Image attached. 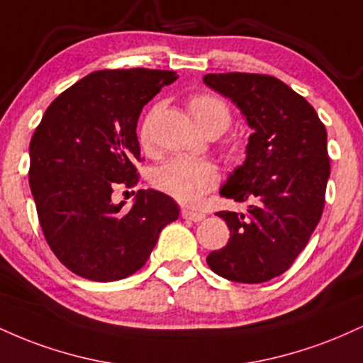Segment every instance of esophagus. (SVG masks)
I'll return each mask as SVG.
<instances>
[{
    "label": "esophagus",
    "mask_w": 363,
    "mask_h": 363,
    "mask_svg": "<svg viewBox=\"0 0 363 363\" xmlns=\"http://www.w3.org/2000/svg\"><path fill=\"white\" fill-rule=\"evenodd\" d=\"M181 216L184 220H191V222H201L203 218H205V213H201V211H194V210H181Z\"/></svg>",
    "instance_id": "1"
}]
</instances>
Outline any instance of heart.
<instances>
[{"instance_id": "heart-1", "label": "heart", "mask_w": 363, "mask_h": 363, "mask_svg": "<svg viewBox=\"0 0 363 363\" xmlns=\"http://www.w3.org/2000/svg\"><path fill=\"white\" fill-rule=\"evenodd\" d=\"M187 107L208 136L222 135L232 123L230 107L218 95L196 94L187 101ZM158 112L160 106L152 107L140 123L138 140L145 150L152 148L153 124ZM220 152L227 162H239L244 155L242 143L237 138L223 140ZM218 181V169L215 164L194 158H172L150 172V184L182 205H198L211 189H215Z\"/></svg>"}]
</instances>
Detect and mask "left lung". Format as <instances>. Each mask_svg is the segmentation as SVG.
Returning <instances> with one entry per match:
<instances>
[{
  "label": "left lung",
  "mask_w": 363,
  "mask_h": 363,
  "mask_svg": "<svg viewBox=\"0 0 363 363\" xmlns=\"http://www.w3.org/2000/svg\"><path fill=\"white\" fill-rule=\"evenodd\" d=\"M203 82L237 104L254 133L247 158L222 186L223 198L245 211H218L230 228L208 266L230 281L262 283L280 277L306 249L324 210L328 135L302 95L269 74H205Z\"/></svg>",
  "instance_id": "obj_1"
}]
</instances>
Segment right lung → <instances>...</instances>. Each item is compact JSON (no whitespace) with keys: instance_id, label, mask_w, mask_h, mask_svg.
<instances>
[{"instance_id":"add662e5","label":"right lung","mask_w":363,"mask_h":363,"mask_svg":"<svg viewBox=\"0 0 363 363\" xmlns=\"http://www.w3.org/2000/svg\"><path fill=\"white\" fill-rule=\"evenodd\" d=\"M176 80L167 69L94 72L57 95L35 128L28 182L39 223L78 277L116 281L136 273L177 220V203L160 191L140 189L131 210L111 198L118 186L138 184L140 112Z\"/></svg>"}]
</instances>
